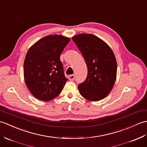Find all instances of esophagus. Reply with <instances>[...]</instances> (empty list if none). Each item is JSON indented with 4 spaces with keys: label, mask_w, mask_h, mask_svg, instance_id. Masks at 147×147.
I'll use <instances>...</instances> for the list:
<instances>
[{
    "label": "esophagus",
    "mask_w": 147,
    "mask_h": 147,
    "mask_svg": "<svg viewBox=\"0 0 147 147\" xmlns=\"http://www.w3.org/2000/svg\"><path fill=\"white\" fill-rule=\"evenodd\" d=\"M68 78H69V80L70 81H74V78H75V76L74 74H71V75H69V76H68Z\"/></svg>",
    "instance_id": "34e87169"
}]
</instances>
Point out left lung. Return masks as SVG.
Masks as SVG:
<instances>
[{
    "label": "left lung",
    "instance_id": "8db88e82",
    "mask_svg": "<svg viewBox=\"0 0 147 147\" xmlns=\"http://www.w3.org/2000/svg\"><path fill=\"white\" fill-rule=\"evenodd\" d=\"M73 40L81 51L88 67L86 80L78 85L83 98L96 101L107 97L117 78V63L108 44L93 34H80Z\"/></svg>",
    "mask_w": 147,
    "mask_h": 147
}]
</instances>
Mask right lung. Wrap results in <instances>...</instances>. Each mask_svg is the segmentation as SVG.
<instances>
[{
    "instance_id": "right-lung-1",
    "label": "right lung",
    "mask_w": 147,
    "mask_h": 147,
    "mask_svg": "<svg viewBox=\"0 0 147 147\" xmlns=\"http://www.w3.org/2000/svg\"><path fill=\"white\" fill-rule=\"evenodd\" d=\"M70 39L47 36L30 47L24 63V76L29 90L37 99L50 101L59 95L67 79L60 56Z\"/></svg>"
}]
</instances>
